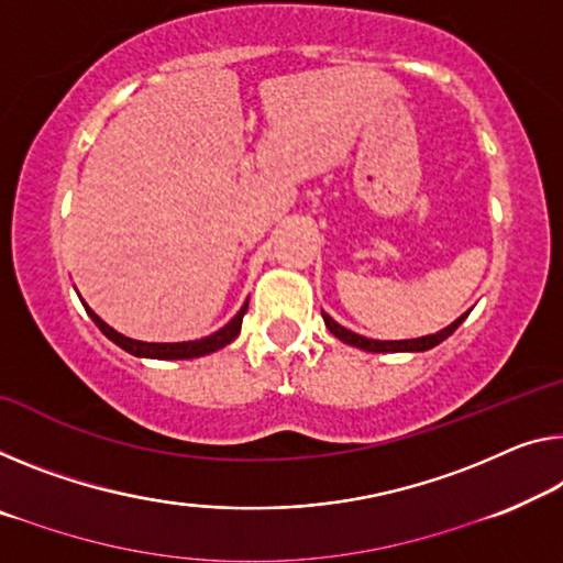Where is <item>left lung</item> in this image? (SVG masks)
I'll use <instances>...</instances> for the list:
<instances>
[{"mask_svg":"<svg viewBox=\"0 0 563 563\" xmlns=\"http://www.w3.org/2000/svg\"><path fill=\"white\" fill-rule=\"evenodd\" d=\"M468 314H471V309L465 311V314L457 317L453 324H448L445 330H440L435 334H426V336H415V340H369V336H362L357 332L347 330V327H342L340 322H334L330 314H324V311H322L327 330H330L336 336V340L344 342V344H352V347L365 350V352H426V350H432L435 344L448 340V336H451L457 330V327L463 324V319Z\"/></svg>","mask_w":563,"mask_h":563,"instance_id":"obj_1","label":"left lung"}]
</instances>
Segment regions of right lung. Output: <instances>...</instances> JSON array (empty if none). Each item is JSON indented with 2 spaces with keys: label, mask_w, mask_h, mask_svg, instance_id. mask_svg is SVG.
I'll return each mask as SVG.
<instances>
[{
  "label": "right lung",
  "mask_w": 563,
  "mask_h": 563,
  "mask_svg": "<svg viewBox=\"0 0 563 563\" xmlns=\"http://www.w3.org/2000/svg\"><path fill=\"white\" fill-rule=\"evenodd\" d=\"M82 301V299H80ZM85 311H88L90 319L98 324V330L108 336L110 342H115L120 350L135 354V357H145V360H194V357H203V354H211L216 350L227 347L233 340H236L241 332V322H244V314L249 309V299L246 305L239 309V314L231 319L229 324H223L219 332H213L209 336H201V340H191V342H141L133 340V336L120 334L118 330H112L110 324L102 322V319L95 314V311L85 305Z\"/></svg>",
  "instance_id": "1"
}]
</instances>
